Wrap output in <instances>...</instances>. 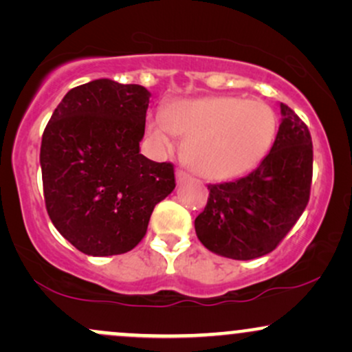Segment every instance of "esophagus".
Listing matches in <instances>:
<instances>
[{"label": "esophagus", "mask_w": 352, "mask_h": 352, "mask_svg": "<svg viewBox=\"0 0 352 352\" xmlns=\"http://www.w3.org/2000/svg\"><path fill=\"white\" fill-rule=\"evenodd\" d=\"M188 179L190 175L184 170V168H179V170H177V182H179V184H184V182H187Z\"/></svg>", "instance_id": "1"}]
</instances>
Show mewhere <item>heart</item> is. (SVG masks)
Instances as JSON below:
<instances>
[{"mask_svg":"<svg viewBox=\"0 0 352 352\" xmlns=\"http://www.w3.org/2000/svg\"><path fill=\"white\" fill-rule=\"evenodd\" d=\"M276 127L268 104L240 96L177 100L148 119V132L160 147L170 148L175 134L187 139L185 159L210 180L253 170L272 148Z\"/></svg>","mask_w":352,"mask_h":352,"instance_id":"obj_1","label":"heart"}]
</instances>
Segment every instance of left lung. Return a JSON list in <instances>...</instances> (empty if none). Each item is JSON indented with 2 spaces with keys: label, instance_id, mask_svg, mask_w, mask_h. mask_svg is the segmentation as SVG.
<instances>
[{
  "label": "left lung",
  "instance_id": "obj_1",
  "mask_svg": "<svg viewBox=\"0 0 352 352\" xmlns=\"http://www.w3.org/2000/svg\"><path fill=\"white\" fill-rule=\"evenodd\" d=\"M276 139L252 173L208 185V200L195 218L199 240L210 252L253 260L273 252L294 227L309 201L313 142L296 112L281 104Z\"/></svg>",
  "mask_w": 352,
  "mask_h": 352
}]
</instances>
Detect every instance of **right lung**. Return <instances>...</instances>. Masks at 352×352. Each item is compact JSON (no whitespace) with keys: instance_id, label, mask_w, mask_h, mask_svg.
Segmentation results:
<instances>
[{"instance_id":"add662e5","label":"right lung","mask_w":352,"mask_h":352,"mask_svg":"<svg viewBox=\"0 0 352 352\" xmlns=\"http://www.w3.org/2000/svg\"><path fill=\"white\" fill-rule=\"evenodd\" d=\"M151 92L98 79L71 89L43 132V192L56 230L79 252L111 256L140 243L175 188L170 162L140 153Z\"/></svg>"}]
</instances>
